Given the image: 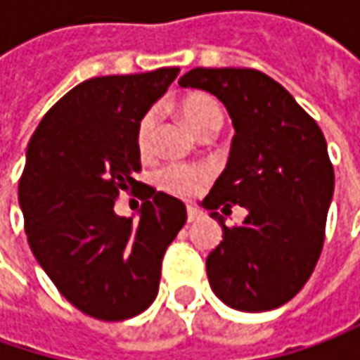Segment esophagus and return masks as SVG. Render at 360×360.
<instances>
[{"label": "esophagus", "instance_id": "esophagus-1", "mask_svg": "<svg viewBox=\"0 0 360 360\" xmlns=\"http://www.w3.org/2000/svg\"><path fill=\"white\" fill-rule=\"evenodd\" d=\"M201 215H203V213L199 210H195V207H191V205L187 207V221H197Z\"/></svg>", "mask_w": 360, "mask_h": 360}]
</instances>
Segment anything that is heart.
<instances>
[{
  "label": "heart",
  "instance_id": "obj_1",
  "mask_svg": "<svg viewBox=\"0 0 360 360\" xmlns=\"http://www.w3.org/2000/svg\"><path fill=\"white\" fill-rule=\"evenodd\" d=\"M181 115L185 118V122L193 129V133L201 134L210 129H221L224 124V110L217 104V101L203 94L195 92L185 96L179 104ZM157 120L159 112L157 108L147 110L139 124H136V145L143 155H150L155 147V133H157ZM207 169L203 167H193V165H169L159 171L157 183L159 187L179 197H191L199 191V187L203 185V181L207 179Z\"/></svg>",
  "mask_w": 360,
  "mask_h": 360
}]
</instances>
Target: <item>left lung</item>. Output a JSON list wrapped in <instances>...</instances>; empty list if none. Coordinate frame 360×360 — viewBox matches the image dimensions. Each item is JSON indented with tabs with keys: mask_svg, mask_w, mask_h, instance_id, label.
Wrapping results in <instances>:
<instances>
[{
	"mask_svg": "<svg viewBox=\"0 0 360 360\" xmlns=\"http://www.w3.org/2000/svg\"><path fill=\"white\" fill-rule=\"evenodd\" d=\"M181 88H199L226 106L233 139L226 169L203 207L224 229L207 256L215 296L243 312L292 300L314 270L324 243L335 171L324 134L284 86L252 68H193ZM242 205V226L215 209Z\"/></svg>",
	"mask_w": 360,
	"mask_h": 360,
	"instance_id": "obj_1",
	"label": "left lung"
}]
</instances>
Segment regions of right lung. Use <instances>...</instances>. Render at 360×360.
Returning a JSON list of instances; mask_svg holds the SVG:
<instances>
[{
    "label": "right lung",
    "mask_w": 360,
    "mask_h": 360,
    "mask_svg": "<svg viewBox=\"0 0 360 360\" xmlns=\"http://www.w3.org/2000/svg\"><path fill=\"white\" fill-rule=\"evenodd\" d=\"M179 68L98 76L64 94L25 150L20 207L27 243L62 296L88 316L127 321L159 292L161 259L187 219L185 203L134 181L136 124ZM143 186L139 221L114 213L120 191Z\"/></svg>",
    "instance_id": "add662e5"
}]
</instances>
